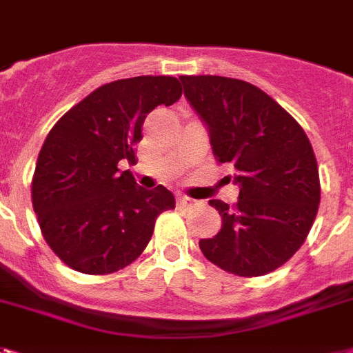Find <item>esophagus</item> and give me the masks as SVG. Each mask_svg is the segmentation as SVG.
I'll use <instances>...</instances> for the list:
<instances>
[{
	"instance_id": "34e87169",
	"label": "esophagus",
	"mask_w": 353,
	"mask_h": 353,
	"mask_svg": "<svg viewBox=\"0 0 353 353\" xmlns=\"http://www.w3.org/2000/svg\"><path fill=\"white\" fill-rule=\"evenodd\" d=\"M177 203L183 206H196L197 205L196 199H192V197H188V196H177Z\"/></svg>"
}]
</instances>
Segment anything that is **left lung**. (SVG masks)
Returning <instances> with one entry per match:
<instances>
[{
  "label": "left lung",
  "instance_id": "8db88e82",
  "mask_svg": "<svg viewBox=\"0 0 353 353\" xmlns=\"http://www.w3.org/2000/svg\"><path fill=\"white\" fill-rule=\"evenodd\" d=\"M185 97L210 132L217 163L234 168L239 199H212L221 230L201 239L210 263L241 277L265 276L305 243L321 201L316 154L299 123L252 83L179 76ZM230 181V177H228Z\"/></svg>",
  "mask_w": 353,
  "mask_h": 353
}]
</instances>
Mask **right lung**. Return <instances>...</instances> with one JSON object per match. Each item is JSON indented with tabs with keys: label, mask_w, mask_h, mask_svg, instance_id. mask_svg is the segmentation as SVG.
Listing matches in <instances>:
<instances>
[{
	"label": "right lung",
	"mask_w": 353,
	"mask_h": 353,
	"mask_svg": "<svg viewBox=\"0 0 353 353\" xmlns=\"http://www.w3.org/2000/svg\"><path fill=\"white\" fill-rule=\"evenodd\" d=\"M170 76H137L96 88L48 132L32 177V206L45 241L74 270L107 276L141 256L170 190L137 186L136 163L145 117L181 97Z\"/></svg>",
	"instance_id": "obj_1"
}]
</instances>
